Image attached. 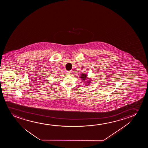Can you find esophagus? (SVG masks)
I'll use <instances>...</instances> for the list:
<instances>
[{
  "label": "esophagus",
  "mask_w": 148,
  "mask_h": 148,
  "mask_svg": "<svg viewBox=\"0 0 148 148\" xmlns=\"http://www.w3.org/2000/svg\"><path fill=\"white\" fill-rule=\"evenodd\" d=\"M67 74H71V73H72V72H71V71H67Z\"/></svg>",
  "instance_id": "esophagus-1"
}]
</instances>
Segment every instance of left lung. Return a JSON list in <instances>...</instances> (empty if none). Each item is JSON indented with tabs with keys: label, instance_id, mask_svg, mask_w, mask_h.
I'll return each instance as SVG.
<instances>
[{
	"label": "left lung",
	"instance_id": "1",
	"mask_svg": "<svg viewBox=\"0 0 148 148\" xmlns=\"http://www.w3.org/2000/svg\"><path fill=\"white\" fill-rule=\"evenodd\" d=\"M81 76L80 77L81 79H82V81H84L85 80V78H86V74H81Z\"/></svg>",
	"mask_w": 148,
	"mask_h": 148
}]
</instances>
